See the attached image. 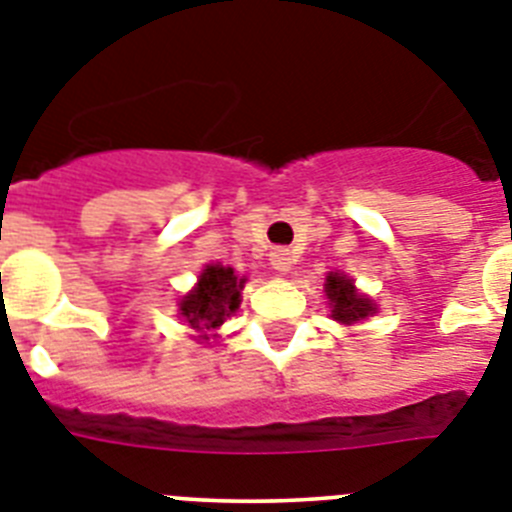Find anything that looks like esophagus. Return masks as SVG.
<instances>
[{"instance_id":"1","label":"esophagus","mask_w":512,"mask_h":512,"mask_svg":"<svg viewBox=\"0 0 512 512\" xmlns=\"http://www.w3.org/2000/svg\"><path fill=\"white\" fill-rule=\"evenodd\" d=\"M270 265H273L278 273H288L293 265L291 250H286V247H275V250L270 252Z\"/></svg>"}]
</instances>
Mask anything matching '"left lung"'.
I'll list each match as a JSON object with an SVG mask.
<instances>
[{
    "instance_id": "1",
    "label": "left lung",
    "mask_w": 512,
    "mask_h": 512,
    "mask_svg": "<svg viewBox=\"0 0 512 512\" xmlns=\"http://www.w3.org/2000/svg\"><path fill=\"white\" fill-rule=\"evenodd\" d=\"M324 293H327V299L332 301V319H337V322L353 324L366 319L368 314H373L371 299H366V296H361V293L355 291L353 281L345 278V275H327Z\"/></svg>"
}]
</instances>
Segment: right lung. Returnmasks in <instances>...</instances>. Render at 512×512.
Here are the masks:
<instances>
[{
    "label": "right lung",
    "instance_id": "add662e5",
    "mask_svg": "<svg viewBox=\"0 0 512 512\" xmlns=\"http://www.w3.org/2000/svg\"><path fill=\"white\" fill-rule=\"evenodd\" d=\"M244 286V278L234 275L231 268L221 265H208L198 278V286L193 293L182 299L180 311L195 330H216L224 324L229 314L239 309V291Z\"/></svg>",
    "mask_w": 512,
    "mask_h": 512
}]
</instances>
